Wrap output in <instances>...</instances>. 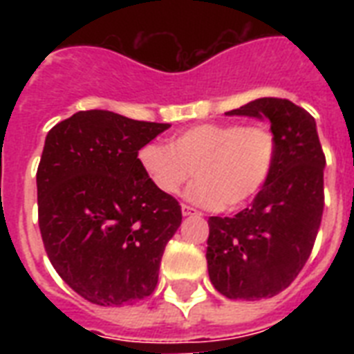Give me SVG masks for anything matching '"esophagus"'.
<instances>
[{
	"mask_svg": "<svg viewBox=\"0 0 354 354\" xmlns=\"http://www.w3.org/2000/svg\"><path fill=\"white\" fill-rule=\"evenodd\" d=\"M182 215L183 216H196L200 215V211H196L191 205H182Z\"/></svg>",
	"mask_w": 354,
	"mask_h": 354,
	"instance_id": "obj_1",
	"label": "esophagus"
}]
</instances>
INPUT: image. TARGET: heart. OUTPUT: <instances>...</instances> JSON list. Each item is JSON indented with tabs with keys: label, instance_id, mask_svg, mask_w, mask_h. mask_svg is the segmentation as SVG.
Masks as SVG:
<instances>
[{
	"label": "heart",
	"instance_id": "b5f03b06",
	"mask_svg": "<svg viewBox=\"0 0 354 354\" xmlns=\"http://www.w3.org/2000/svg\"><path fill=\"white\" fill-rule=\"evenodd\" d=\"M277 141L266 124L202 122L178 132L169 147L145 145L138 160L149 180L176 194L193 178L187 200L209 209H239L253 200L274 171Z\"/></svg>",
	"mask_w": 354,
	"mask_h": 354
}]
</instances>
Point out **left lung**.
<instances>
[{
    "instance_id": "8db88e82",
    "label": "left lung",
    "mask_w": 354,
    "mask_h": 354,
    "mask_svg": "<svg viewBox=\"0 0 354 354\" xmlns=\"http://www.w3.org/2000/svg\"><path fill=\"white\" fill-rule=\"evenodd\" d=\"M226 115L268 119L274 171L252 205L211 216L207 272L222 296L255 301L285 290L307 263L324 215L325 156L316 121L288 99L263 97Z\"/></svg>"
}]
</instances>
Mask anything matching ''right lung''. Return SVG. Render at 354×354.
<instances>
[{
    "mask_svg": "<svg viewBox=\"0 0 354 354\" xmlns=\"http://www.w3.org/2000/svg\"><path fill=\"white\" fill-rule=\"evenodd\" d=\"M169 127L88 110L47 133L36 172L41 241L58 275L95 305H132L158 285L182 207L138 154Z\"/></svg>",
    "mask_w": 354,
    "mask_h": 354,
    "instance_id": "add662e5",
    "label": "right lung"
}]
</instances>
